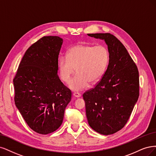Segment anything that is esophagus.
<instances>
[{
	"mask_svg": "<svg viewBox=\"0 0 156 156\" xmlns=\"http://www.w3.org/2000/svg\"><path fill=\"white\" fill-rule=\"evenodd\" d=\"M73 96L75 97H76V98H78V97L81 96V94L79 93L78 92H74V93H73Z\"/></svg>",
	"mask_w": 156,
	"mask_h": 156,
	"instance_id": "esophagus-1",
	"label": "esophagus"
}]
</instances>
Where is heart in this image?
<instances>
[{
    "mask_svg": "<svg viewBox=\"0 0 156 156\" xmlns=\"http://www.w3.org/2000/svg\"><path fill=\"white\" fill-rule=\"evenodd\" d=\"M109 59V51L104 45H74L68 50L66 57L61 56L59 59L60 77L65 83H69L76 69L77 74L70 83V87L74 91H80L87 87L88 82L92 84L102 78Z\"/></svg>",
    "mask_w": 156,
    "mask_h": 156,
    "instance_id": "obj_1",
    "label": "heart"
}]
</instances>
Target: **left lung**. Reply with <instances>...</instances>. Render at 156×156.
<instances>
[{
  "instance_id": "1",
  "label": "left lung",
  "mask_w": 156,
  "mask_h": 156,
  "mask_svg": "<svg viewBox=\"0 0 156 156\" xmlns=\"http://www.w3.org/2000/svg\"><path fill=\"white\" fill-rule=\"evenodd\" d=\"M104 39L109 54L107 70L95 87L83 94L90 126L108 135L124 128L139 96V71L126 48L109 33L88 34Z\"/></svg>"
}]
</instances>
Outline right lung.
I'll use <instances>...</instances> for the list:
<instances>
[{
    "instance_id": "add662e5",
    "label": "right lung",
    "mask_w": 156,
    "mask_h": 156,
    "mask_svg": "<svg viewBox=\"0 0 156 156\" xmlns=\"http://www.w3.org/2000/svg\"><path fill=\"white\" fill-rule=\"evenodd\" d=\"M63 39L44 36L25 52L13 78L14 101L34 132L47 135L62 125L72 93L58 76Z\"/></svg>"
}]
</instances>
